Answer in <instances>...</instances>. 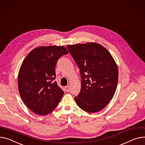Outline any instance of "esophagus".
Instances as JSON below:
<instances>
[{"mask_svg":"<svg viewBox=\"0 0 145 145\" xmlns=\"http://www.w3.org/2000/svg\"><path fill=\"white\" fill-rule=\"evenodd\" d=\"M65 88V90H66V92H69V86H66Z\"/></svg>","mask_w":145,"mask_h":145,"instance_id":"34e87169","label":"esophagus"}]
</instances>
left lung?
Returning a JSON list of instances; mask_svg holds the SVG:
<instances>
[{"label":"left lung","mask_w":145,"mask_h":145,"mask_svg":"<svg viewBox=\"0 0 145 145\" xmlns=\"http://www.w3.org/2000/svg\"><path fill=\"white\" fill-rule=\"evenodd\" d=\"M78 65L82 79L81 90L75 101L86 112H97L108 105L116 91L117 65L109 51L96 42L67 45Z\"/></svg>","instance_id":"left-lung-1"}]
</instances>
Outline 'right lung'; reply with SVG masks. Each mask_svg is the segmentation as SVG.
<instances>
[{"label": "right lung", "instance_id": "right-lung-1", "mask_svg": "<svg viewBox=\"0 0 145 145\" xmlns=\"http://www.w3.org/2000/svg\"><path fill=\"white\" fill-rule=\"evenodd\" d=\"M63 46H41L24 59L18 74L19 94L27 107L39 115L56 108L64 92L55 79V66L60 57L68 54Z\"/></svg>", "mask_w": 145, "mask_h": 145}]
</instances>
